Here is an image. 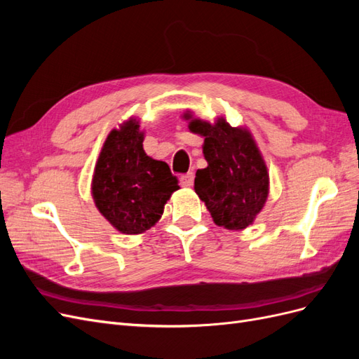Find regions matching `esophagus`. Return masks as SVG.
Returning a JSON list of instances; mask_svg holds the SVG:
<instances>
[{"mask_svg":"<svg viewBox=\"0 0 359 359\" xmlns=\"http://www.w3.org/2000/svg\"><path fill=\"white\" fill-rule=\"evenodd\" d=\"M193 180H194V173L189 172V173H186V175H182L180 178V182H181L182 187H191L193 186Z\"/></svg>","mask_w":359,"mask_h":359,"instance_id":"34e87169","label":"esophagus"}]
</instances>
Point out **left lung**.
<instances>
[{"label":"left lung","mask_w":359,"mask_h":359,"mask_svg":"<svg viewBox=\"0 0 359 359\" xmlns=\"http://www.w3.org/2000/svg\"><path fill=\"white\" fill-rule=\"evenodd\" d=\"M189 128L205 137L203 156L208 161L196 172L194 191L215 224L244 229L253 223L268 196L266 166L252 135L245 128L231 127L223 118L214 126L191 119Z\"/></svg>","instance_id":"obj_1"}]
</instances>
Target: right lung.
<instances>
[{"instance_id":"right-lung-1","label":"right lung","mask_w":359,"mask_h":359,"mask_svg":"<svg viewBox=\"0 0 359 359\" xmlns=\"http://www.w3.org/2000/svg\"><path fill=\"white\" fill-rule=\"evenodd\" d=\"M144 133L130 119L112 130L97 160L93 178L95 206L123 233H142L163 214L178 178L165 161L145 154Z\"/></svg>"}]
</instances>
